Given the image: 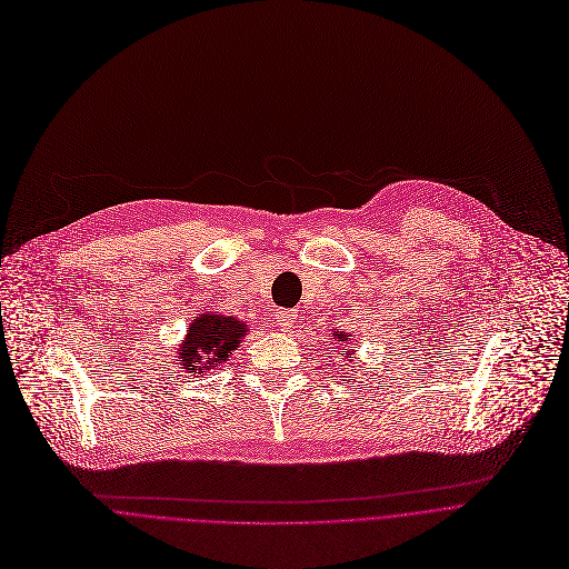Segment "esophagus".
I'll list each match as a JSON object with an SVG mask.
<instances>
[{
	"instance_id": "1",
	"label": "esophagus",
	"mask_w": 569,
	"mask_h": 569,
	"mask_svg": "<svg viewBox=\"0 0 569 569\" xmlns=\"http://www.w3.org/2000/svg\"><path fill=\"white\" fill-rule=\"evenodd\" d=\"M273 316H276L273 320H276V325H278L280 329H289V327L293 325L296 311H293V309H278Z\"/></svg>"
}]
</instances>
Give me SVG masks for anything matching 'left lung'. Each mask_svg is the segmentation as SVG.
I'll return each instance as SVG.
<instances>
[{
    "label": "left lung",
    "mask_w": 569,
    "mask_h": 569,
    "mask_svg": "<svg viewBox=\"0 0 569 569\" xmlns=\"http://www.w3.org/2000/svg\"><path fill=\"white\" fill-rule=\"evenodd\" d=\"M348 359H352V357H350V355H348Z\"/></svg>",
    "instance_id": "1"
}]
</instances>
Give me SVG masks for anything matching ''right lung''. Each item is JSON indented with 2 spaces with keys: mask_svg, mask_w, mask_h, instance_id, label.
Segmentation results:
<instances>
[{
  "mask_svg": "<svg viewBox=\"0 0 569 569\" xmlns=\"http://www.w3.org/2000/svg\"><path fill=\"white\" fill-rule=\"evenodd\" d=\"M247 333V325L221 313H201L190 327L179 359L186 370L203 372L217 368V363L229 359L240 346V338Z\"/></svg>",
  "mask_w": 569,
  "mask_h": 569,
  "instance_id": "obj_1",
  "label": "right lung"
}]
</instances>
